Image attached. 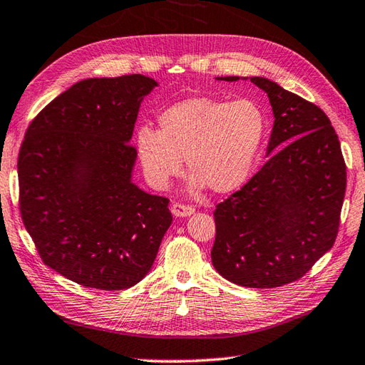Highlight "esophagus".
Instances as JSON below:
<instances>
[{"label":"esophagus","instance_id":"34e87169","mask_svg":"<svg viewBox=\"0 0 365 365\" xmlns=\"http://www.w3.org/2000/svg\"><path fill=\"white\" fill-rule=\"evenodd\" d=\"M172 212L176 215V217H187V215L193 212V207L184 203H173Z\"/></svg>","mask_w":365,"mask_h":365}]
</instances>
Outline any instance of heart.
Segmentation results:
<instances>
[{"label":"heart","instance_id":"b5f03b06","mask_svg":"<svg viewBox=\"0 0 365 365\" xmlns=\"http://www.w3.org/2000/svg\"><path fill=\"white\" fill-rule=\"evenodd\" d=\"M266 133V115L252 99L189 98L159 116V132L141 128L137 151L146 176L165 185L182 172V158L197 187L232 192L247 180Z\"/></svg>","mask_w":365,"mask_h":365}]
</instances>
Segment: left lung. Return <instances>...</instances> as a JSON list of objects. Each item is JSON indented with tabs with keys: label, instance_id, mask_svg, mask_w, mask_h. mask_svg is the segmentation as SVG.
<instances>
[{
	"label": "left lung",
	"instance_id": "left-lung-1",
	"mask_svg": "<svg viewBox=\"0 0 365 365\" xmlns=\"http://www.w3.org/2000/svg\"><path fill=\"white\" fill-rule=\"evenodd\" d=\"M250 81L271 102L267 155L274 154L215 206L211 258L215 271L236 285L276 288L301 279L336 242L346 165L322 108L267 78Z\"/></svg>",
	"mask_w": 365,
	"mask_h": 365
}]
</instances>
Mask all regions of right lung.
<instances>
[{"label": "right lung", "mask_w": 365, "mask_h": 365, "mask_svg": "<svg viewBox=\"0 0 365 365\" xmlns=\"http://www.w3.org/2000/svg\"><path fill=\"white\" fill-rule=\"evenodd\" d=\"M155 80L132 73L72 85L28 125L19 203L42 262L96 289H125L150 272L172 225L170 200L132 182L129 141Z\"/></svg>", "instance_id": "right-lung-1"}]
</instances>
